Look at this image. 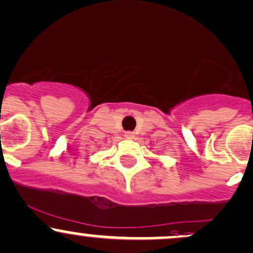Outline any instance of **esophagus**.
Here are the masks:
<instances>
[{
    "label": "esophagus",
    "instance_id": "obj_1",
    "mask_svg": "<svg viewBox=\"0 0 253 253\" xmlns=\"http://www.w3.org/2000/svg\"><path fill=\"white\" fill-rule=\"evenodd\" d=\"M124 136L126 139H129V140H132V139H134V133L133 132H125V134H124Z\"/></svg>",
    "mask_w": 253,
    "mask_h": 253
}]
</instances>
